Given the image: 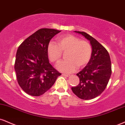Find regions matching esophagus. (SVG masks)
<instances>
[{
	"label": "esophagus",
	"instance_id": "esophagus-1",
	"mask_svg": "<svg viewBox=\"0 0 125 125\" xmlns=\"http://www.w3.org/2000/svg\"><path fill=\"white\" fill-rule=\"evenodd\" d=\"M62 75L63 76H65V77H69V76H70V74H64V73H63Z\"/></svg>",
	"mask_w": 125,
	"mask_h": 125
}]
</instances>
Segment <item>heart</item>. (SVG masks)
<instances>
[{
  "instance_id": "1",
  "label": "heart",
  "mask_w": 125,
  "mask_h": 125,
  "mask_svg": "<svg viewBox=\"0 0 125 125\" xmlns=\"http://www.w3.org/2000/svg\"><path fill=\"white\" fill-rule=\"evenodd\" d=\"M57 43L50 42L47 46V54L52 62L58 63L62 57V52H66V61L59 63L57 69L64 73H72L76 68H82L88 64L91 56L93 49L91 44L86 40H80L73 35H64L58 37Z\"/></svg>"
}]
</instances>
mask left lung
Returning <instances> with one entry per match:
<instances>
[{
    "label": "left lung",
    "mask_w": 125,
    "mask_h": 125,
    "mask_svg": "<svg viewBox=\"0 0 125 125\" xmlns=\"http://www.w3.org/2000/svg\"><path fill=\"white\" fill-rule=\"evenodd\" d=\"M75 32L90 41L93 53L87 65L77 74L79 84L72 90L80 98L91 100L100 95L108 84L112 73L110 56L105 48L91 35L82 31Z\"/></svg>",
    "instance_id": "1"
}]
</instances>
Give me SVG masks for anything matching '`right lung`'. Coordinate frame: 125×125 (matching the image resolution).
I'll list each match as a JSON object with an SVG mask.
<instances>
[{"mask_svg": "<svg viewBox=\"0 0 125 125\" xmlns=\"http://www.w3.org/2000/svg\"><path fill=\"white\" fill-rule=\"evenodd\" d=\"M61 31L41 28L25 39L18 48L14 69L18 83L27 94L42 95L61 75L49 63L47 54L51 40Z\"/></svg>", "mask_w": 125, "mask_h": 125, "instance_id": "add662e5", "label": "right lung"}]
</instances>
